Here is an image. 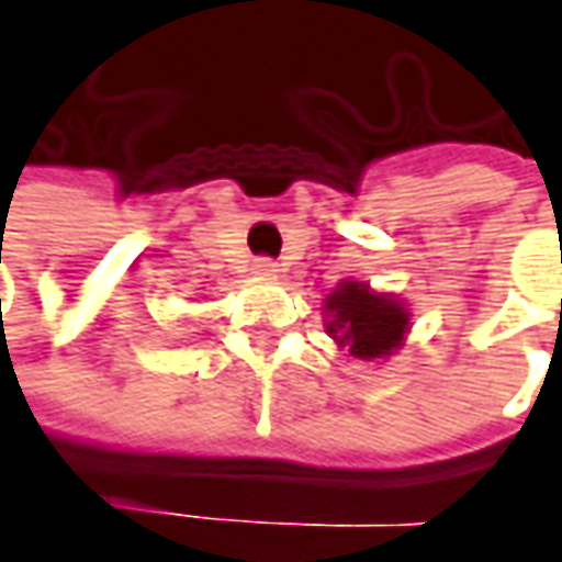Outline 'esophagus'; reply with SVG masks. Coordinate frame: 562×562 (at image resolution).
I'll list each match as a JSON object with an SVG mask.
<instances>
[{"instance_id":"obj_1","label":"esophagus","mask_w":562,"mask_h":562,"mask_svg":"<svg viewBox=\"0 0 562 562\" xmlns=\"http://www.w3.org/2000/svg\"><path fill=\"white\" fill-rule=\"evenodd\" d=\"M251 270H255L258 277H273V273H277V261H270V258H258V261L251 265Z\"/></svg>"}]
</instances>
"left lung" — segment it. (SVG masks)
Masks as SVG:
<instances>
[{
  "mask_svg": "<svg viewBox=\"0 0 562 562\" xmlns=\"http://www.w3.org/2000/svg\"><path fill=\"white\" fill-rule=\"evenodd\" d=\"M326 331L357 360H384L409 331V311L396 297L345 280L326 297Z\"/></svg>",
  "mask_w": 562,
  "mask_h": 562,
  "instance_id": "8db88e82",
  "label": "left lung"
}]
</instances>
